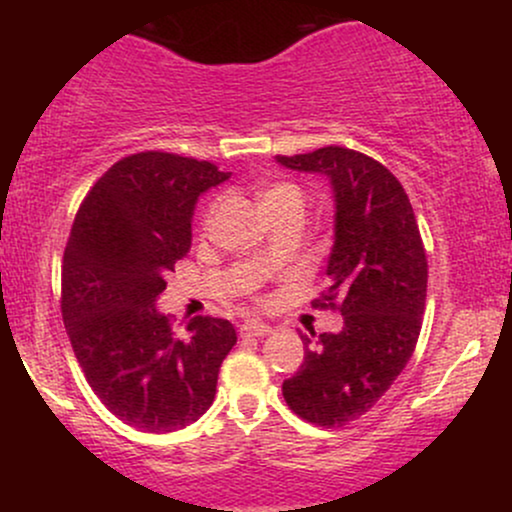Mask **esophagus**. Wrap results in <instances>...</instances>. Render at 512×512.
Returning a JSON list of instances; mask_svg holds the SVG:
<instances>
[{"instance_id": "obj_1", "label": "esophagus", "mask_w": 512, "mask_h": 512, "mask_svg": "<svg viewBox=\"0 0 512 512\" xmlns=\"http://www.w3.org/2000/svg\"><path fill=\"white\" fill-rule=\"evenodd\" d=\"M269 332H272V327L267 322H245V325H240L243 337H267Z\"/></svg>"}]
</instances>
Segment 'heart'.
<instances>
[{"instance_id":"obj_1","label":"heart","mask_w":512,"mask_h":512,"mask_svg":"<svg viewBox=\"0 0 512 512\" xmlns=\"http://www.w3.org/2000/svg\"><path fill=\"white\" fill-rule=\"evenodd\" d=\"M301 204L303 207V190L298 185H293V182H276V185L269 187L267 192H264L262 197V207H269V204ZM214 211V209H211ZM211 211L207 214V221L211 216Z\"/></svg>"}]
</instances>
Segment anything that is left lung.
Returning a JSON list of instances; mask_svg holds the SVG:
<instances>
[{
    "instance_id": "obj_1",
    "label": "left lung",
    "mask_w": 512,
    "mask_h": 512,
    "mask_svg": "<svg viewBox=\"0 0 512 512\" xmlns=\"http://www.w3.org/2000/svg\"><path fill=\"white\" fill-rule=\"evenodd\" d=\"M276 163L330 180V286L315 305L339 303L344 315L342 332L301 334L303 363L281 392L310 424L344 426L375 407L414 354L426 305V250L407 192L383 163L344 146L276 156Z\"/></svg>"
}]
</instances>
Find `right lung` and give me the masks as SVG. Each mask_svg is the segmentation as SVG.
I'll use <instances>...</instances> for the list:
<instances>
[{
    "instance_id": "1",
    "label": "right lung",
    "mask_w": 512,
    "mask_h": 512,
    "mask_svg": "<svg viewBox=\"0 0 512 512\" xmlns=\"http://www.w3.org/2000/svg\"><path fill=\"white\" fill-rule=\"evenodd\" d=\"M231 173L163 151L117 161L76 214L62 264V317L91 390L117 419L149 433L190 426L211 407L236 346L221 317L175 332L158 313L166 274L190 252L202 192Z\"/></svg>"
}]
</instances>
